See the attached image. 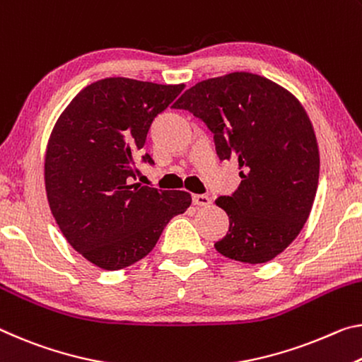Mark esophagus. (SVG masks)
I'll return each instance as SVG.
<instances>
[{"label":"esophagus","mask_w":362,"mask_h":362,"mask_svg":"<svg viewBox=\"0 0 362 362\" xmlns=\"http://www.w3.org/2000/svg\"><path fill=\"white\" fill-rule=\"evenodd\" d=\"M193 204L194 206H209L211 198L208 194H193Z\"/></svg>","instance_id":"obj_1"}]
</instances>
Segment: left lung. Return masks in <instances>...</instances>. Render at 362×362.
I'll return each mask as SVG.
<instances>
[{
    "label": "left lung",
    "instance_id": "8db88e82",
    "mask_svg": "<svg viewBox=\"0 0 362 362\" xmlns=\"http://www.w3.org/2000/svg\"><path fill=\"white\" fill-rule=\"evenodd\" d=\"M214 134L221 160L238 159L242 183L216 204L230 227L216 250L230 259L262 264L301 232L319 182L311 120L290 91L250 72L203 80L174 105Z\"/></svg>",
    "mask_w": 362,
    "mask_h": 362
}]
</instances>
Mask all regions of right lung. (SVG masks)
<instances>
[{"label":"right lung","mask_w":362,"mask_h":362,"mask_svg":"<svg viewBox=\"0 0 362 362\" xmlns=\"http://www.w3.org/2000/svg\"><path fill=\"white\" fill-rule=\"evenodd\" d=\"M183 87L98 80L71 101L51 132L45 158L49 208L72 248L95 266L119 271L140 261L172 217L192 204L187 192L134 183L135 153ZM141 163L154 165L148 153Z\"/></svg>","instance_id":"add662e5"}]
</instances>
